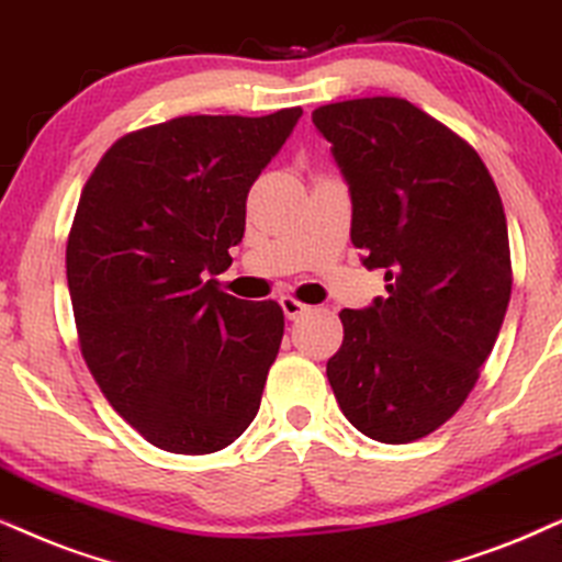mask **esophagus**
I'll use <instances>...</instances> for the list:
<instances>
[{"mask_svg":"<svg viewBox=\"0 0 562 562\" xmlns=\"http://www.w3.org/2000/svg\"><path fill=\"white\" fill-rule=\"evenodd\" d=\"M280 305H282V311H285V316L290 318V322H293V318H297V316H303L305 311H308V305L301 303V301H295L293 295H282L280 297Z\"/></svg>","mask_w":562,"mask_h":562,"instance_id":"34e87169","label":"esophagus"}]
</instances>
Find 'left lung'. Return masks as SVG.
Listing matches in <instances>:
<instances>
[{
    "instance_id": "left-lung-1",
    "label": "left lung",
    "mask_w": 562,
    "mask_h": 562,
    "mask_svg": "<svg viewBox=\"0 0 562 562\" xmlns=\"http://www.w3.org/2000/svg\"><path fill=\"white\" fill-rule=\"evenodd\" d=\"M352 199L350 238L383 269L386 297L345 308L326 363L363 436L412 443L464 404L510 301L506 212L474 147L404 98L311 113Z\"/></svg>"
}]
</instances>
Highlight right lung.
I'll list each match as a JSON object with an SVG mask.
<instances>
[{"mask_svg":"<svg viewBox=\"0 0 562 562\" xmlns=\"http://www.w3.org/2000/svg\"><path fill=\"white\" fill-rule=\"evenodd\" d=\"M301 113L170 119L113 142L85 183L67 240L82 358L162 451H220L257 417L285 316L212 277L231 267L248 189Z\"/></svg>","mask_w":562,"mask_h":562,"instance_id":"obj_1","label":"right lung"}]
</instances>
